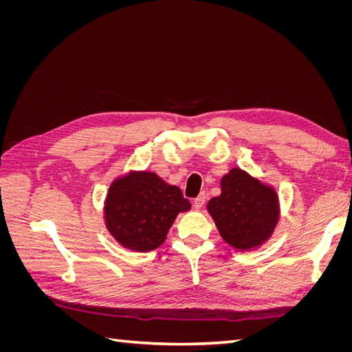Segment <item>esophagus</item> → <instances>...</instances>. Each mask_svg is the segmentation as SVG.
Returning a JSON list of instances; mask_svg holds the SVG:
<instances>
[{
  "instance_id": "1",
  "label": "esophagus",
  "mask_w": 352,
  "mask_h": 352,
  "mask_svg": "<svg viewBox=\"0 0 352 352\" xmlns=\"http://www.w3.org/2000/svg\"><path fill=\"white\" fill-rule=\"evenodd\" d=\"M204 202H206V194L202 192V194H199V195L194 199V207L199 210L202 206H204Z\"/></svg>"
}]
</instances>
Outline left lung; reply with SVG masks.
Masks as SVG:
<instances>
[{
	"mask_svg": "<svg viewBox=\"0 0 352 352\" xmlns=\"http://www.w3.org/2000/svg\"><path fill=\"white\" fill-rule=\"evenodd\" d=\"M220 188L221 194L207 204L220 236L236 251L257 250L272 238L278 226V192L239 167H233L221 177Z\"/></svg>",
	"mask_w": 352,
	"mask_h": 352,
	"instance_id": "obj_1",
	"label": "left lung"
}]
</instances>
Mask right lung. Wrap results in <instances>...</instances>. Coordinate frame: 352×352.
<instances>
[{
  "label": "right lung",
  "mask_w": 352,
  "mask_h": 352,
  "mask_svg": "<svg viewBox=\"0 0 352 352\" xmlns=\"http://www.w3.org/2000/svg\"><path fill=\"white\" fill-rule=\"evenodd\" d=\"M190 210L182 190L153 172H129L114 179L104 201V220L123 248L148 252L166 241L179 212Z\"/></svg>",
  "instance_id": "obj_1"
}]
</instances>
